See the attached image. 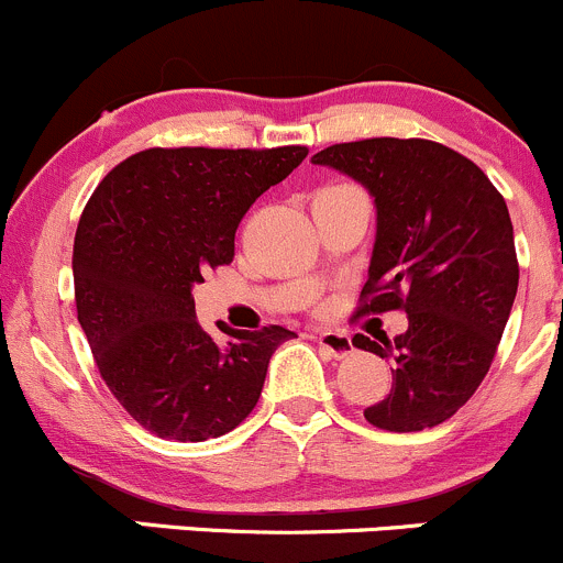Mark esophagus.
<instances>
[{
  "instance_id": "1",
  "label": "esophagus",
  "mask_w": 563,
  "mask_h": 563,
  "mask_svg": "<svg viewBox=\"0 0 563 563\" xmlns=\"http://www.w3.org/2000/svg\"><path fill=\"white\" fill-rule=\"evenodd\" d=\"M316 343L321 345L329 356H334V360H343V356H349L351 351H354V343H351L349 334L343 332H318Z\"/></svg>"
}]
</instances>
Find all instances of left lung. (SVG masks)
<instances>
[{
  "label": "left lung",
  "mask_w": 563,
  "mask_h": 563,
  "mask_svg": "<svg viewBox=\"0 0 563 563\" xmlns=\"http://www.w3.org/2000/svg\"><path fill=\"white\" fill-rule=\"evenodd\" d=\"M376 201V245L356 316L406 310L389 340L354 345L391 360V389L365 419L391 433L435 428L490 371L518 294L507 201L476 163L424 139H365L313 155Z\"/></svg>",
  "instance_id": "obj_1"
}]
</instances>
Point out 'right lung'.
<instances>
[{
    "instance_id": "1",
    "label": "right lung",
    "mask_w": 563,
    "mask_h": 563,
    "mask_svg": "<svg viewBox=\"0 0 563 563\" xmlns=\"http://www.w3.org/2000/svg\"><path fill=\"white\" fill-rule=\"evenodd\" d=\"M308 146L144 150L106 174L73 245L78 323L124 411L157 439L207 441L258 402L286 327L242 332L198 323L192 286L234 261V236L261 192Z\"/></svg>"
}]
</instances>
